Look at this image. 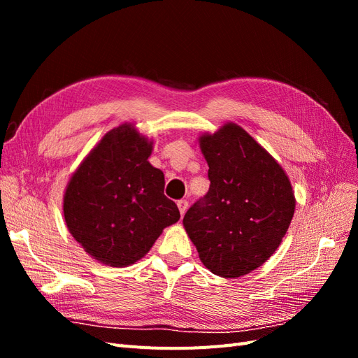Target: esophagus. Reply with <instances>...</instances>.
I'll use <instances>...</instances> for the list:
<instances>
[{"mask_svg":"<svg viewBox=\"0 0 358 358\" xmlns=\"http://www.w3.org/2000/svg\"><path fill=\"white\" fill-rule=\"evenodd\" d=\"M178 208H179L180 215L183 216V215H185V212L188 210V201L187 200H179L178 201Z\"/></svg>","mask_w":358,"mask_h":358,"instance_id":"34e87169","label":"esophagus"}]
</instances>
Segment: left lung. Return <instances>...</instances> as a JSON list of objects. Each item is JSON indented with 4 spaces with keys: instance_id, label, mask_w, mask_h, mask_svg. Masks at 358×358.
I'll list each match as a JSON object with an SVG mask.
<instances>
[{
    "instance_id": "8db88e82",
    "label": "left lung",
    "mask_w": 358,
    "mask_h": 358,
    "mask_svg": "<svg viewBox=\"0 0 358 358\" xmlns=\"http://www.w3.org/2000/svg\"><path fill=\"white\" fill-rule=\"evenodd\" d=\"M210 188L183 216L200 262L213 275L241 278L282 242L296 197L282 166L248 131L225 122L199 136Z\"/></svg>"
}]
</instances>
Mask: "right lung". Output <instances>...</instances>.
I'll return each instance as SVG.
<instances>
[{
  "instance_id": "right-lung-1",
  "label": "right lung",
  "mask_w": 358,
  "mask_h": 358,
  "mask_svg": "<svg viewBox=\"0 0 358 358\" xmlns=\"http://www.w3.org/2000/svg\"><path fill=\"white\" fill-rule=\"evenodd\" d=\"M154 140L124 122L107 131L71 175L62 199L70 234L95 262L128 267L179 221L164 173L148 158Z\"/></svg>"
}]
</instances>
